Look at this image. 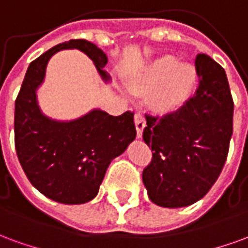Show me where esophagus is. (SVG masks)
<instances>
[{
  "label": "esophagus",
  "mask_w": 248,
  "mask_h": 248,
  "mask_svg": "<svg viewBox=\"0 0 248 248\" xmlns=\"http://www.w3.org/2000/svg\"><path fill=\"white\" fill-rule=\"evenodd\" d=\"M134 122H135V129H137V137L140 138L142 137V131L145 129L146 126V119L142 114H135L134 115Z\"/></svg>",
  "instance_id": "obj_1"
}]
</instances>
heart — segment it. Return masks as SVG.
<instances>
[{"label":"heart","mask_w":248,"mask_h":248,"mask_svg":"<svg viewBox=\"0 0 248 248\" xmlns=\"http://www.w3.org/2000/svg\"><path fill=\"white\" fill-rule=\"evenodd\" d=\"M197 83L195 67L175 62L171 56H162L149 62L133 77L129 87L133 92L150 90V105L158 113H171L181 108L191 97Z\"/></svg>","instance_id":"obj_1"}]
</instances>
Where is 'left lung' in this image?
<instances>
[{
  "label": "left lung",
  "mask_w": 248,
  "mask_h": 248,
  "mask_svg": "<svg viewBox=\"0 0 248 248\" xmlns=\"http://www.w3.org/2000/svg\"><path fill=\"white\" fill-rule=\"evenodd\" d=\"M195 69L199 86L182 108L165 117L146 114L143 140L153 158L142 181L161 207H186L202 199L229 154L234 102L224 69L206 54H198Z\"/></svg>",
  "instance_id": "obj_1"
}]
</instances>
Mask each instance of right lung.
<instances>
[{
    "mask_svg": "<svg viewBox=\"0 0 248 248\" xmlns=\"http://www.w3.org/2000/svg\"><path fill=\"white\" fill-rule=\"evenodd\" d=\"M78 49L103 70L108 57L86 40H70L51 47L31 62L16 99L14 143L30 183L45 197L65 204H82L97 197L110 162L135 140L134 113L113 117L94 108L74 121H56L41 111L37 89L45 79L46 66L57 51Z\"/></svg>",
    "mask_w": 248,
    "mask_h": 248,
    "instance_id": "1",
    "label": "right lung"
}]
</instances>
